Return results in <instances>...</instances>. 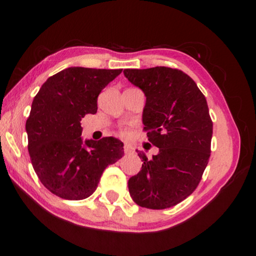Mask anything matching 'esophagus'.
<instances>
[{
	"instance_id": "1",
	"label": "esophagus",
	"mask_w": 256,
	"mask_h": 256,
	"mask_svg": "<svg viewBox=\"0 0 256 256\" xmlns=\"http://www.w3.org/2000/svg\"><path fill=\"white\" fill-rule=\"evenodd\" d=\"M124 152L126 154H132L134 152V148L130 144H124Z\"/></svg>"
}]
</instances>
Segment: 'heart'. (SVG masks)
<instances>
[{
	"instance_id": "b5f03b06",
	"label": "heart",
	"mask_w": 256,
	"mask_h": 256,
	"mask_svg": "<svg viewBox=\"0 0 256 256\" xmlns=\"http://www.w3.org/2000/svg\"><path fill=\"white\" fill-rule=\"evenodd\" d=\"M121 135H122V136H128L129 132H128L127 129H122V130H121Z\"/></svg>"
}]
</instances>
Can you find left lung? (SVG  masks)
Returning a JSON list of instances; mask_svg holds the SVG:
<instances>
[{"mask_svg": "<svg viewBox=\"0 0 256 256\" xmlns=\"http://www.w3.org/2000/svg\"><path fill=\"white\" fill-rule=\"evenodd\" d=\"M124 73L146 94L144 130L160 148L152 160L136 150L143 164L128 182L129 194L142 208H172L197 188L211 156L213 122L206 98L178 68L156 66Z\"/></svg>", "mask_w": 256, "mask_h": 256, "instance_id": "8db88e82", "label": "left lung"}]
</instances>
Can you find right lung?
I'll list each match as a JSON object with an SVG mask.
<instances>
[{
  "label": "right lung",
  "mask_w": 256,
  "mask_h": 256,
  "mask_svg": "<svg viewBox=\"0 0 256 256\" xmlns=\"http://www.w3.org/2000/svg\"><path fill=\"white\" fill-rule=\"evenodd\" d=\"M122 70L68 68L48 78L28 118V150L34 172L52 194L82 200L96 190L104 170L124 156L110 136L82 143L80 120L96 114L98 96Z\"/></svg>",
  "instance_id": "obj_1"
}]
</instances>
